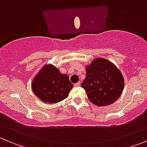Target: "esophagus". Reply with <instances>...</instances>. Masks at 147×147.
Wrapping results in <instances>:
<instances>
[{
	"label": "esophagus",
	"mask_w": 147,
	"mask_h": 147,
	"mask_svg": "<svg viewBox=\"0 0 147 147\" xmlns=\"http://www.w3.org/2000/svg\"><path fill=\"white\" fill-rule=\"evenodd\" d=\"M74 86H75V87H80V82L75 83V84H74Z\"/></svg>",
	"instance_id": "1"
}]
</instances>
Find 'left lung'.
Returning a JSON list of instances; mask_svg holds the SVG:
<instances>
[{
	"label": "left lung",
	"instance_id": "obj_1",
	"mask_svg": "<svg viewBox=\"0 0 147 147\" xmlns=\"http://www.w3.org/2000/svg\"><path fill=\"white\" fill-rule=\"evenodd\" d=\"M124 85L123 75L115 65L99 57L86 67V77L81 84L89 100L97 106H107L121 95Z\"/></svg>",
	"mask_w": 147,
	"mask_h": 147
}]
</instances>
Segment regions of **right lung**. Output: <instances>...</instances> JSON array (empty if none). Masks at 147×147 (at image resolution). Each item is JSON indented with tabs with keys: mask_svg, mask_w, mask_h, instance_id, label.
<instances>
[{
	"mask_svg": "<svg viewBox=\"0 0 147 147\" xmlns=\"http://www.w3.org/2000/svg\"><path fill=\"white\" fill-rule=\"evenodd\" d=\"M73 84L69 76L60 73L51 64H46L37 73L31 83L34 94L44 102L57 103L67 98Z\"/></svg>",
	"mask_w": 147,
	"mask_h": 147,
	"instance_id": "add662e5",
	"label": "right lung"
}]
</instances>
